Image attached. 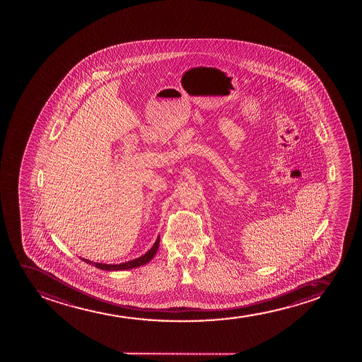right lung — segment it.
Wrapping results in <instances>:
<instances>
[{
    "label": "right lung",
    "mask_w": 362,
    "mask_h": 362,
    "mask_svg": "<svg viewBox=\"0 0 362 362\" xmlns=\"http://www.w3.org/2000/svg\"><path fill=\"white\" fill-rule=\"evenodd\" d=\"M159 246V237L157 238V240L154 243L153 246L148 250L145 255H142L141 257L135 258L133 261H128V262L119 263V264H105V263L92 262L89 259L82 258V261L84 262L89 263L92 266H95L96 268L103 270H125L132 269V268H136V267L144 266L146 263L150 262L151 259L154 257V255L157 254V250Z\"/></svg>",
    "instance_id": "1"
}]
</instances>
